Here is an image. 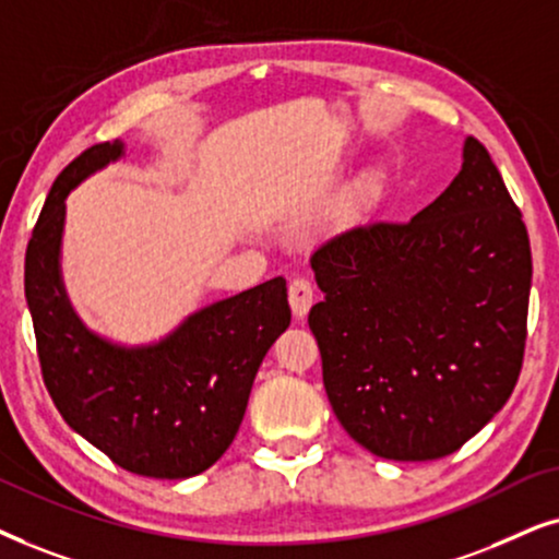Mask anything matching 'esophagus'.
<instances>
[{"instance_id":"obj_1","label":"esophagus","mask_w":559,"mask_h":559,"mask_svg":"<svg viewBox=\"0 0 559 559\" xmlns=\"http://www.w3.org/2000/svg\"><path fill=\"white\" fill-rule=\"evenodd\" d=\"M311 301H314V284L309 278H294L292 286H288V304H292V311L296 319H304L309 314Z\"/></svg>"}]
</instances>
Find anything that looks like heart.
Listing matches in <instances>:
<instances>
[{
  "label": "heart",
  "instance_id": "heart-1",
  "mask_svg": "<svg viewBox=\"0 0 559 559\" xmlns=\"http://www.w3.org/2000/svg\"><path fill=\"white\" fill-rule=\"evenodd\" d=\"M381 186H383V170H378V168L368 170L360 181V197H366V199L376 197V193L381 191Z\"/></svg>",
  "mask_w": 559,
  "mask_h": 559
}]
</instances>
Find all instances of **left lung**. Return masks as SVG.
I'll use <instances>...</instances> for the list:
<instances>
[{
    "mask_svg": "<svg viewBox=\"0 0 559 559\" xmlns=\"http://www.w3.org/2000/svg\"><path fill=\"white\" fill-rule=\"evenodd\" d=\"M309 311L332 412L385 460L463 448L522 373L532 248L475 138L440 197L404 225L368 222L311 252Z\"/></svg>",
    "mask_w": 559,
    "mask_h": 559,
    "instance_id": "obj_1",
    "label": "left lung"
}]
</instances>
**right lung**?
<instances>
[{"label": "right lung", "instance_id": "obj_1", "mask_svg": "<svg viewBox=\"0 0 559 559\" xmlns=\"http://www.w3.org/2000/svg\"><path fill=\"white\" fill-rule=\"evenodd\" d=\"M122 155V140L94 145L56 178L27 242L25 299L43 381L66 424L124 471L181 480L233 444L260 362L292 324V309L278 275L197 309L147 345L88 330L61 273L66 197Z\"/></svg>", "mask_w": 559, "mask_h": 559}]
</instances>
